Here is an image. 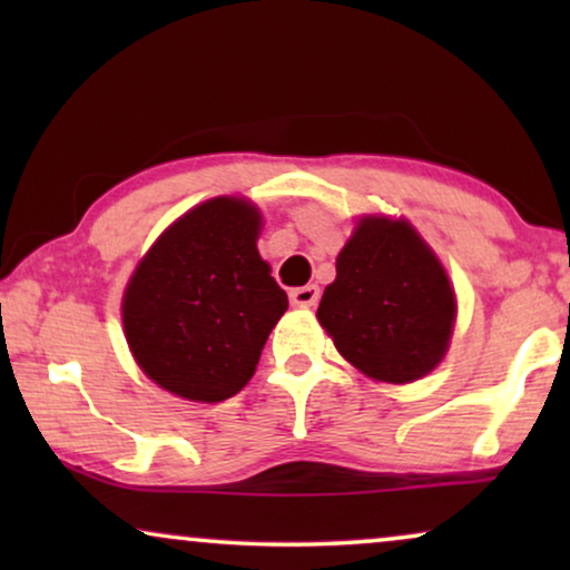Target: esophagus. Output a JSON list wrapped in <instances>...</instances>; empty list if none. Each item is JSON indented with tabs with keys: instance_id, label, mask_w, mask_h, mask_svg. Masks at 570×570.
<instances>
[{
	"instance_id": "obj_1",
	"label": "esophagus",
	"mask_w": 570,
	"mask_h": 570,
	"mask_svg": "<svg viewBox=\"0 0 570 570\" xmlns=\"http://www.w3.org/2000/svg\"><path fill=\"white\" fill-rule=\"evenodd\" d=\"M318 287L316 285H303V287H293L291 291V303L293 306H301V308H311L318 303Z\"/></svg>"
}]
</instances>
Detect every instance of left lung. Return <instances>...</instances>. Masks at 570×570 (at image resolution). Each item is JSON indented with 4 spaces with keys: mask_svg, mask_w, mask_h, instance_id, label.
Segmentation results:
<instances>
[{
    "mask_svg": "<svg viewBox=\"0 0 570 570\" xmlns=\"http://www.w3.org/2000/svg\"><path fill=\"white\" fill-rule=\"evenodd\" d=\"M454 314L441 262L407 223L386 217L361 220L316 311L340 353L389 384H410L439 365Z\"/></svg>",
    "mask_w": 570,
    "mask_h": 570,
    "instance_id": "8db88e82",
    "label": "left lung"
}]
</instances>
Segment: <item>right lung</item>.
Masks as SVG:
<instances>
[{
	"mask_svg": "<svg viewBox=\"0 0 570 570\" xmlns=\"http://www.w3.org/2000/svg\"><path fill=\"white\" fill-rule=\"evenodd\" d=\"M262 215L217 197L163 233L124 293L139 368L168 392L223 402L254 376L287 295L256 252Z\"/></svg>",
	"mask_w": 570,
	"mask_h": 570,
	"instance_id": "add662e5",
	"label": "right lung"
}]
</instances>
